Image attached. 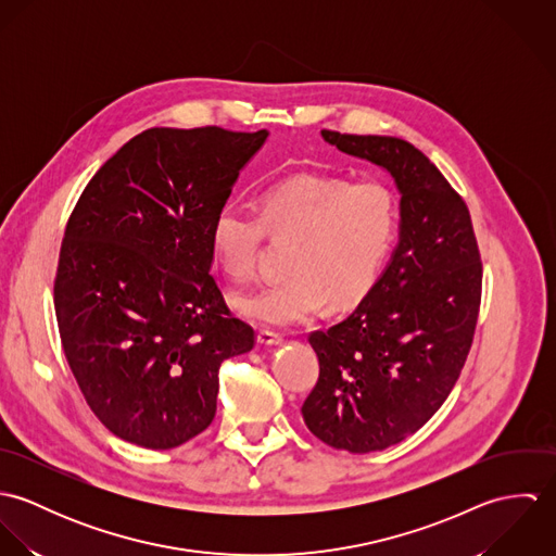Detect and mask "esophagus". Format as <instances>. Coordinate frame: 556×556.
Masks as SVG:
<instances>
[{
    "instance_id": "34e87169",
    "label": "esophagus",
    "mask_w": 556,
    "mask_h": 556,
    "mask_svg": "<svg viewBox=\"0 0 556 556\" xmlns=\"http://www.w3.org/2000/svg\"><path fill=\"white\" fill-rule=\"evenodd\" d=\"M258 344L263 346H274V344H280L282 342V336L278 331H271V329H258V336H256Z\"/></svg>"
}]
</instances>
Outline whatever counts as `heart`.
Wrapping results in <instances>:
<instances>
[{
	"label": "heart",
	"instance_id": "obj_1",
	"mask_svg": "<svg viewBox=\"0 0 556 556\" xmlns=\"http://www.w3.org/2000/svg\"><path fill=\"white\" fill-rule=\"evenodd\" d=\"M397 229L400 203L388 181L295 175L263 192L261 214L223 205L214 214L210 243L223 271L248 282L267 233L298 239L287 280L241 293L233 302L243 317L285 327L315 317L329 300L333 308L366 300L383 276Z\"/></svg>",
	"mask_w": 556,
	"mask_h": 556
}]
</instances>
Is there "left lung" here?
I'll use <instances>...</instances> for the list:
<instances>
[{
	"label": "left lung",
	"instance_id": "left-lung-1",
	"mask_svg": "<svg viewBox=\"0 0 556 556\" xmlns=\"http://www.w3.org/2000/svg\"><path fill=\"white\" fill-rule=\"evenodd\" d=\"M340 152L392 173L400 241L359 306L308 336L318 381L308 430L336 450L379 452L417 432L454 390L473 344L481 256L467 203L415 146L320 130Z\"/></svg>",
	"mask_w": 556,
	"mask_h": 556
}]
</instances>
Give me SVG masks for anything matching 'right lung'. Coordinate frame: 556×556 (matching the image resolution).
<instances>
[{
    "label": "right lung",
    "instance_id": "add662e5",
    "mask_svg": "<svg viewBox=\"0 0 556 556\" xmlns=\"http://www.w3.org/2000/svg\"><path fill=\"white\" fill-rule=\"evenodd\" d=\"M267 130L150 128L89 179L53 285L68 366L119 439L170 450L216 415L218 370L254 329L210 274L214 214Z\"/></svg>",
    "mask_w": 556,
    "mask_h": 556
}]
</instances>
